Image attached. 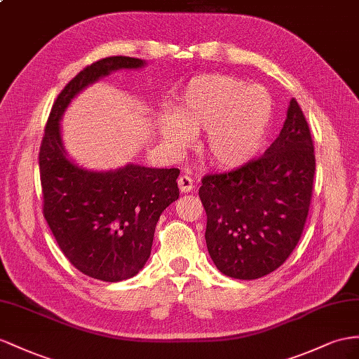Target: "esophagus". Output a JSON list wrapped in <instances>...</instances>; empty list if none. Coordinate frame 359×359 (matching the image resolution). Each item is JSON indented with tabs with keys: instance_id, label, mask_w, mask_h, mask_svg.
I'll return each mask as SVG.
<instances>
[{
	"instance_id": "34e87169",
	"label": "esophagus",
	"mask_w": 359,
	"mask_h": 359,
	"mask_svg": "<svg viewBox=\"0 0 359 359\" xmlns=\"http://www.w3.org/2000/svg\"><path fill=\"white\" fill-rule=\"evenodd\" d=\"M177 183H179V189L182 192H189L192 188H194V182H192L191 176H188V174H182Z\"/></svg>"
}]
</instances>
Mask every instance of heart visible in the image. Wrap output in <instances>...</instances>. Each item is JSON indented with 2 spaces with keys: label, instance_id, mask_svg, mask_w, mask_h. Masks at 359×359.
<instances>
[{
  "label": "heart",
  "instance_id": "obj_1",
  "mask_svg": "<svg viewBox=\"0 0 359 359\" xmlns=\"http://www.w3.org/2000/svg\"><path fill=\"white\" fill-rule=\"evenodd\" d=\"M271 116L273 101L267 89L232 76L205 74L183 88L176 116L163 115L159 133L171 149L185 150L194 142L192 132H205L208 162L232 170L261 153Z\"/></svg>",
  "mask_w": 359,
  "mask_h": 359
}]
</instances>
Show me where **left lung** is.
I'll list each match as a JSON object with an SVG mask.
<instances>
[{
  "mask_svg": "<svg viewBox=\"0 0 359 359\" xmlns=\"http://www.w3.org/2000/svg\"><path fill=\"white\" fill-rule=\"evenodd\" d=\"M314 172L309 126L291 98L279 136L259 159L201 180L205 238L215 267L243 280L279 269L306 223Z\"/></svg>",
  "mask_w": 359,
  "mask_h": 359,
  "instance_id": "obj_1",
  "label": "left lung"
}]
</instances>
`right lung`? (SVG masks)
Listing matches in <instances>:
<instances>
[{"instance_id":"obj_1","label":"right lung","mask_w":359,"mask_h":359,"mask_svg":"<svg viewBox=\"0 0 359 359\" xmlns=\"http://www.w3.org/2000/svg\"><path fill=\"white\" fill-rule=\"evenodd\" d=\"M144 67L145 60L112 56L80 71L54 101L41 144L43 217L69 262L104 282L130 279L144 269L159 217L179 198L180 171L136 163L109 171L88 170L68 156L60 119L89 85L114 71Z\"/></svg>"}]
</instances>
